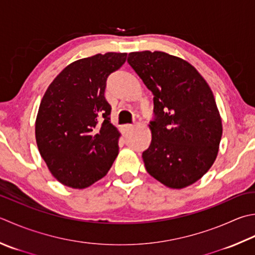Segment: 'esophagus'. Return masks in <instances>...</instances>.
Listing matches in <instances>:
<instances>
[{"label":"esophagus","instance_id":"1","mask_svg":"<svg viewBox=\"0 0 255 255\" xmlns=\"http://www.w3.org/2000/svg\"><path fill=\"white\" fill-rule=\"evenodd\" d=\"M132 128H133L132 125L126 124V125H124V126H123V130H124V132H128V131H130Z\"/></svg>","mask_w":255,"mask_h":255}]
</instances>
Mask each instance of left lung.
Listing matches in <instances>:
<instances>
[{
    "label": "left lung",
    "instance_id": "1",
    "mask_svg": "<svg viewBox=\"0 0 255 255\" xmlns=\"http://www.w3.org/2000/svg\"><path fill=\"white\" fill-rule=\"evenodd\" d=\"M127 62L153 95L147 172L168 188L190 186L211 168L222 136L211 88L191 64L164 52H132Z\"/></svg>",
    "mask_w": 255,
    "mask_h": 255
}]
</instances>
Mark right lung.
Returning a JSON list of instances; mask_svg holds the SVG:
<instances>
[{"label":"right lung","mask_w":255,"mask_h":255,"mask_svg":"<svg viewBox=\"0 0 255 255\" xmlns=\"http://www.w3.org/2000/svg\"><path fill=\"white\" fill-rule=\"evenodd\" d=\"M126 53L97 54L59 73L39 105L35 138L49 171L64 186L85 189L107 174L118 156L121 133L105 98L107 77Z\"/></svg>","instance_id":"add662e5"}]
</instances>
